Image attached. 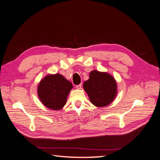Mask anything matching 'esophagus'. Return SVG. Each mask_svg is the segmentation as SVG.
I'll return each mask as SVG.
<instances>
[{
	"label": "esophagus",
	"instance_id": "1",
	"mask_svg": "<svg viewBox=\"0 0 160 160\" xmlns=\"http://www.w3.org/2000/svg\"><path fill=\"white\" fill-rule=\"evenodd\" d=\"M82 88V84H79L78 85H76V89H81Z\"/></svg>",
	"mask_w": 160,
	"mask_h": 160
}]
</instances>
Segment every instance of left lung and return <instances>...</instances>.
<instances>
[{
    "mask_svg": "<svg viewBox=\"0 0 160 160\" xmlns=\"http://www.w3.org/2000/svg\"><path fill=\"white\" fill-rule=\"evenodd\" d=\"M83 88L91 103L98 108L106 107L113 102L118 95V84L114 77L108 72L93 70Z\"/></svg>",
    "mask_w": 160,
    "mask_h": 160,
    "instance_id": "1",
    "label": "left lung"
}]
</instances>
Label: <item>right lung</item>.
<instances>
[{"label":"right lung","instance_id":"obj_1","mask_svg":"<svg viewBox=\"0 0 160 160\" xmlns=\"http://www.w3.org/2000/svg\"><path fill=\"white\" fill-rule=\"evenodd\" d=\"M71 82L59 73L48 74L40 81L37 94L41 102L46 108L54 111L63 108L71 90Z\"/></svg>","mask_w":160,"mask_h":160}]
</instances>
